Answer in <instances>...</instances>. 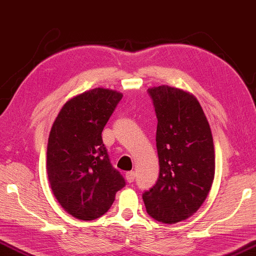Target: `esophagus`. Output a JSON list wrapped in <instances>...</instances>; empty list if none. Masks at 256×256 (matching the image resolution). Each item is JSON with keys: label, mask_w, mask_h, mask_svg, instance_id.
<instances>
[{"label": "esophagus", "mask_w": 256, "mask_h": 256, "mask_svg": "<svg viewBox=\"0 0 256 256\" xmlns=\"http://www.w3.org/2000/svg\"><path fill=\"white\" fill-rule=\"evenodd\" d=\"M134 179H136V173L134 172H128V173H125V180H126L128 184H132L133 181H134Z\"/></svg>", "instance_id": "34e87169"}]
</instances>
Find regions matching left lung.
<instances>
[{"mask_svg": "<svg viewBox=\"0 0 256 256\" xmlns=\"http://www.w3.org/2000/svg\"><path fill=\"white\" fill-rule=\"evenodd\" d=\"M148 92L158 120L160 176L142 198L150 216L173 224L196 213L210 192L216 173L212 131L192 93L168 85Z\"/></svg>", "mask_w": 256, "mask_h": 256, "instance_id": "obj_1", "label": "left lung"}]
</instances>
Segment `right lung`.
<instances>
[{
    "instance_id": "1",
    "label": "right lung",
    "mask_w": 256,
    "mask_h": 256,
    "mask_svg": "<svg viewBox=\"0 0 256 256\" xmlns=\"http://www.w3.org/2000/svg\"><path fill=\"white\" fill-rule=\"evenodd\" d=\"M122 96L104 88L85 91L68 100L52 124L46 150L48 182L62 208L78 220L104 216L125 186L101 136Z\"/></svg>"
}]
</instances>
